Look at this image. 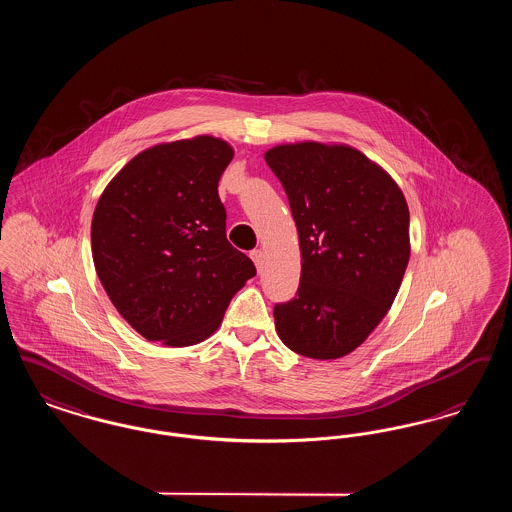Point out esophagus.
<instances>
[{
  "label": "esophagus",
  "instance_id": "1",
  "mask_svg": "<svg viewBox=\"0 0 512 512\" xmlns=\"http://www.w3.org/2000/svg\"><path fill=\"white\" fill-rule=\"evenodd\" d=\"M251 259H253V263H255V267L259 268L261 270V267H263V259H265V253L261 251V249H253L251 253Z\"/></svg>",
  "mask_w": 512,
  "mask_h": 512
}]
</instances>
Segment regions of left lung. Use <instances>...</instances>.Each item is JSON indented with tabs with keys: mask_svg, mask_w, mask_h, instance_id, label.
Instances as JSON below:
<instances>
[{
	"mask_svg": "<svg viewBox=\"0 0 512 512\" xmlns=\"http://www.w3.org/2000/svg\"><path fill=\"white\" fill-rule=\"evenodd\" d=\"M299 234L297 295L274 307L292 351L340 359L390 311L411 255L409 207L388 172L359 149L299 142L265 153Z\"/></svg>",
	"mask_w": 512,
	"mask_h": 512,
	"instance_id": "left-lung-1",
	"label": "left lung"
}]
</instances>
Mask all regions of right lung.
I'll return each mask as SVG.
<instances>
[{"label":"right lung","mask_w":512,"mask_h":512,"mask_svg":"<svg viewBox=\"0 0 512 512\" xmlns=\"http://www.w3.org/2000/svg\"><path fill=\"white\" fill-rule=\"evenodd\" d=\"M234 149L213 136L149 147L107 184L92 219L99 282L146 340L209 338L257 274L226 240L219 180Z\"/></svg>","instance_id":"add662e5"}]
</instances>
